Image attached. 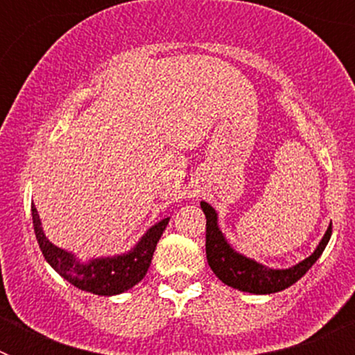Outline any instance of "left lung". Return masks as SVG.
<instances>
[{
    "instance_id": "8db88e82",
    "label": "left lung",
    "mask_w": 355,
    "mask_h": 355,
    "mask_svg": "<svg viewBox=\"0 0 355 355\" xmlns=\"http://www.w3.org/2000/svg\"><path fill=\"white\" fill-rule=\"evenodd\" d=\"M200 208L206 215V258H208V265L211 266V270L215 272V275L220 279L222 283L234 288V290L249 291V293H277V291L286 290L291 284L297 283L322 256L332 234L331 224L327 233L324 234L316 250L309 258L297 263L291 268H286V270H274V268H266L254 259L238 254L233 247L229 245L222 231L218 229L215 209L208 202H200Z\"/></svg>"
}]
</instances>
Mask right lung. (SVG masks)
<instances>
[{
	"instance_id": "obj_1",
	"label": "right lung",
	"mask_w": 355,
	"mask_h": 355,
	"mask_svg": "<svg viewBox=\"0 0 355 355\" xmlns=\"http://www.w3.org/2000/svg\"><path fill=\"white\" fill-rule=\"evenodd\" d=\"M31 216H33V229L42 250L44 258L69 283L89 293L96 295H119L139 284L146 277L149 270L150 259L155 254L156 243L162 238L163 231L167 227L168 218L155 224L142 236V240L133 247L128 254L115 256V258H97L89 263H80L74 254L53 245L46 238L37 208L31 205Z\"/></svg>"
}]
</instances>
